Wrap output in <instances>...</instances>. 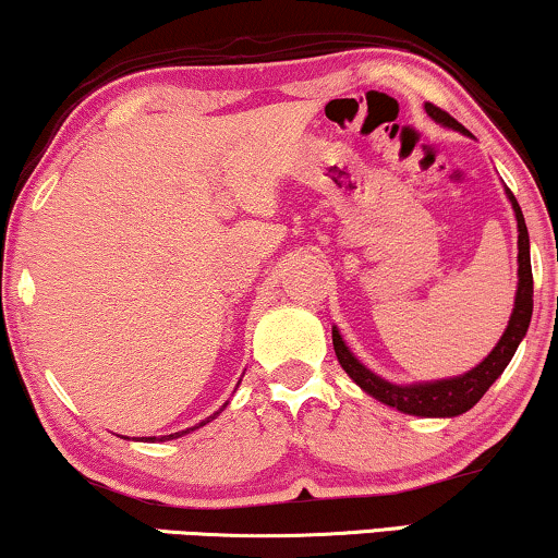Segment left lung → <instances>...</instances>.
<instances>
[{"instance_id": "8db88e82", "label": "left lung", "mask_w": 558, "mask_h": 558, "mask_svg": "<svg viewBox=\"0 0 558 558\" xmlns=\"http://www.w3.org/2000/svg\"><path fill=\"white\" fill-rule=\"evenodd\" d=\"M425 112L435 123L450 131H458L468 135L463 125L456 118H450L446 110L435 108L433 102H425ZM506 198L511 201V208L515 214V229H519V287H515L513 299V312L508 317V327L500 335L498 344L488 352V357H483L473 369H468L463 375L456 377H442L430 379V383H413V385H398L387 383L385 377H379L373 369L362 365V362L350 352V347L344 344L339 329L332 327V344L339 365L347 375L354 379V385H360L369 398L390 405L405 415L417 417H456L471 410L483 395L488 392V387L504 375L508 362L519 350L521 339L526 337L531 325V312H534V274H531V254H529V229L523 221L521 206L511 191L506 189Z\"/></svg>"}]
</instances>
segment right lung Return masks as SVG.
<instances>
[{
  "label": "right lung",
  "mask_w": 558,
  "mask_h": 558,
  "mask_svg": "<svg viewBox=\"0 0 558 558\" xmlns=\"http://www.w3.org/2000/svg\"><path fill=\"white\" fill-rule=\"evenodd\" d=\"M239 383H241V379H239ZM236 387H239V385H236ZM226 405H229V402H226ZM226 405H223V408H226ZM223 408H221V410H223ZM221 410H219V413H221ZM219 413L208 415L206 420H201V423H198V425H193V427H185V430H181V433H171V435H163V438H145V442H156V440H158V442H163V440H173V438H181V435H185V433H191V430H196V427H204L206 423H211V420H214L216 415H219Z\"/></svg>",
  "instance_id": "obj_1"
}]
</instances>
